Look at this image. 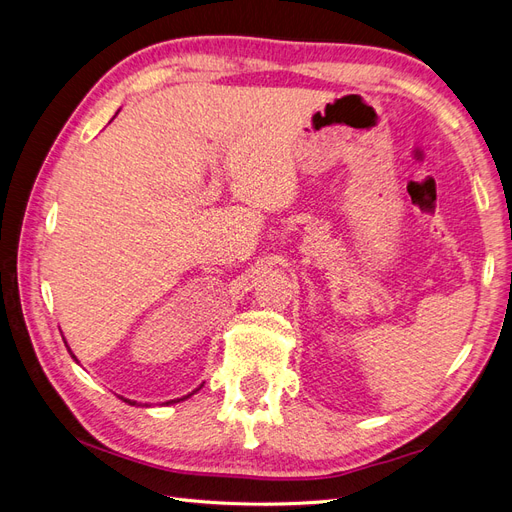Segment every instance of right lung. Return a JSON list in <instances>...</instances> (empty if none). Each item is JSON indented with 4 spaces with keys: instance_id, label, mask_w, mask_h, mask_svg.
I'll return each instance as SVG.
<instances>
[{
    "instance_id": "add662e5",
    "label": "right lung",
    "mask_w": 512,
    "mask_h": 512,
    "mask_svg": "<svg viewBox=\"0 0 512 512\" xmlns=\"http://www.w3.org/2000/svg\"><path fill=\"white\" fill-rule=\"evenodd\" d=\"M68 352L72 354V350H70V348H68ZM72 359L76 361V356H74V354H72ZM196 391H198V389H196ZM190 395H194V393H190ZM190 395H185V397H181V401H183V399H188ZM126 401H128V404H130V406H134V404H136V401H130V399H126ZM177 401H179V399H170V401H166V404H177Z\"/></svg>"
}]
</instances>
